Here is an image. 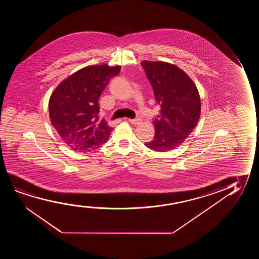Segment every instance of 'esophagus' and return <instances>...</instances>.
<instances>
[{"mask_svg":"<svg viewBox=\"0 0 259 259\" xmlns=\"http://www.w3.org/2000/svg\"><path fill=\"white\" fill-rule=\"evenodd\" d=\"M128 121L132 123V124H136V125L142 124V119L141 118H134V119L128 118Z\"/></svg>","mask_w":259,"mask_h":259,"instance_id":"34e87169","label":"esophagus"}]
</instances>
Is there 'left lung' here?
Here are the masks:
<instances>
[{"mask_svg":"<svg viewBox=\"0 0 259 259\" xmlns=\"http://www.w3.org/2000/svg\"><path fill=\"white\" fill-rule=\"evenodd\" d=\"M142 65L161 108L153 123L155 136L145 146L159 152L172 150L183 143L198 122V90L189 76L174 64L142 61Z\"/></svg>","mask_w":259,"mask_h":259,"instance_id":"left-lung-1","label":"left lung"}]
</instances>
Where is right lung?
<instances>
[{"instance_id": "1", "label": "right lung", "mask_w": 259, "mask_h": 259, "mask_svg": "<svg viewBox=\"0 0 259 259\" xmlns=\"http://www.w3.org/2000/svg\"><path fill=\"white\" fill-rule=\"evenodd\" d=\"M120 66H89L61 82L50 96V117L62 141L75 151L89 152L108 141L113 128L99 119L100 96Z\"/></svg>"}]
</instances>
